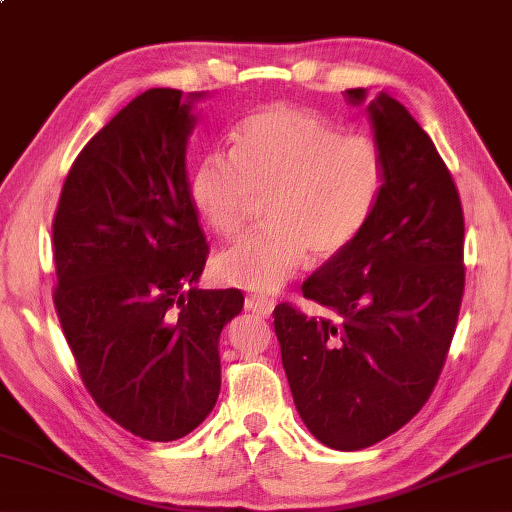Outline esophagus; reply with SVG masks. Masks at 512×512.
<instances>
[{"label": "esophagus", "mask_w": 512, "mask_h": 512, "mask_svg": "<svg viewBox=\"0 0 512 512\" xmlns=\"http://www.w3.org/2000/svg\"><path fill=\"white\" fill-rule=\"evenodd\" d=\"M247 310H252L254 314L267 318L274 312V301H269V298H265V296L252 294V296H247Z\"/></svg>", "instance_id": "obj_1"}]
</instances>
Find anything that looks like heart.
Here are the masks:
<instances>
[{
    "label": "heart",
    "instance_id": "heart-1",
    "mask_svg": "<svg viewBox=\"0 0 512 512\" xmlns=\"http://www.w3.org/2000/svg\"><path fill=\"white\" fill-rule=\"evenodd\" d=\"M385 187L381 144L310 109L272 104L240 120L231 153L211 151L191 176V196L214 234L234 238L267 198L269 223L216 260L225 283L276 292L310 252H345L374 218Z\"/></svg>",
    "mask_w": 512,
    "mask_h": 512
}]
</instances>
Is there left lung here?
<instances>
[{
	"label": "left lung",
	"mask_w": 512,
	"mask_h": 512,
	"mask_svg": "<svg viewBox=\"0 0 512 512\" xmlns=\"http://www.w3.org/2000/svg\"><path fill=\"white\" fill-rule=\"evenodd\" d=\"M352 106L365 89H347ZM385 187L363 234L303 283L330 316L274 310L296 410L334 450H361L406 426L435 390L464 296V211L446 162L406 106H365Z\"/></svg>",
	"instance_id": "obj_1"
}]
</instances>
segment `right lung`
Instances as JSON below:
<instances>
[{"label":"right lung","instance_id":"add662e5","mask_svg":"<svg viewBox=\"0 0 512 512\" xmlns=\"http://www.w3.org/2000/svg\"><path fill=\"white\" fill-rule=\"evenodd\" d=\"M149 89L75 158L53 218L55 312L84 388L131 435L176 441L220 392L218 339L240 289H198L209 245L185 153L194 104Z\"/></svg>","mask_w":512,"mask_h":512}]
</instances>
